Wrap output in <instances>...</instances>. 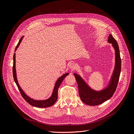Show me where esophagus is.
Wrapping results in <instances>:
<instances>
[{
	"label": "esophagus",
	"instance_id": "esophagus-1",
	"mask_svg": "<svg viewBox=\"0 0 134 134\" xmlns=\"http://www.w3.org/2000/svg\"><path fill=\"white\" fill-rule=\"evenodd\" d=\"M69 68H70V69H71L72 70H74L76 68V64L75 63H72L69 65Z\"/></svg>",
	"mask_w": 134,
	"mask_h": 134
}]
</instances>
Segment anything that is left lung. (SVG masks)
Here are the masks:
<instances>
[{"mask_svg":"<svg viewBox=\"0 0 134 134\" xmlns=\"http://www.w3.org/2000/svg\"><path fill=\"white\" fill-rule=\"evenodd\" d=\"M108 42L112 43L116 52V66L109 86L101 91H95L90 89L79 75L74 74L78 85L79 93L83 102L89 105L100 104L109 99L115 93L121 71V58L118 44L111 34L109 35Z\"/></svg>","mask_w":134,"mask_h":134,"instance_id":"obj_1","label":"left lung"}]
</instances>
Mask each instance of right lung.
<instances>
[{"label": "right lung", "mask_w": 134, "mask_h": 134, "mask_svg": "<svg viewBox=\"0 0 134 134\" xmlns=\"http://www.w3.org/2000/svg\"><path fill=\"white\" fill-rule=\"evenodd\" d=\"M23 38V36L21 37V38L20 39V40L19 41V42L17 44V46L15 48V52L16 51V50L18 48V46L19 45ZM13 61H14V62H13V77H14V81H15V82L19 91H20V93L21 96L25 100V101L26 102H27L30 104L34 106V107H38V108L49 107H51V106H52V105L54 104L55 103V102L57 101V99H58L59 88L60 85L61 84L62 82L63 81V80H64V79L65 77L66 76H67L69 74V73H65V74H63L62 76H61L58 80V81L55 83V85L54 90H53L52 95L51 96V97L49 99H48L47 100H33V99H31V98H30L29 97L27 96L24 93V92L23 91V90L21 89L19 85H18L17 80V77H16V69H15V53H14V54Z\"/></svg>", "instance_id": "right-lung-1"}]
</instances>
